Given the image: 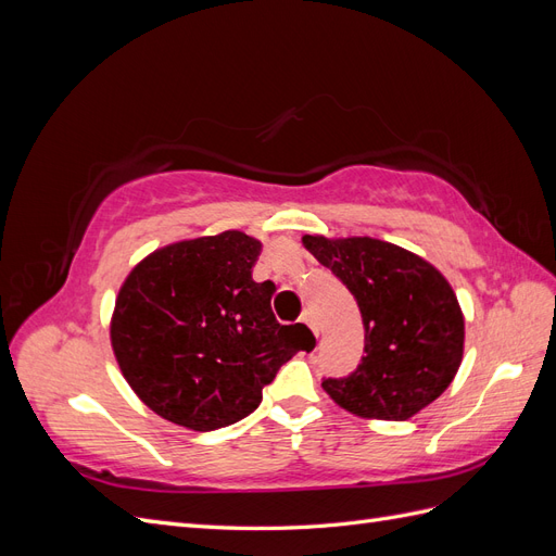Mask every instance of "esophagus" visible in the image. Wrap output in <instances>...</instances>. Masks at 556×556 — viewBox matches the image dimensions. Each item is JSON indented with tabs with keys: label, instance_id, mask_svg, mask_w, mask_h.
Wrapping results in <instances>:
<instances>
[{
	"label": "esophagus",
	"instance_id": "esophagus-1",
	"mask_svg": "<svg viewBox=\"0 0 556 556\" xmlns=\"http://www.w3.org/2000/svg\"><path fill=\"white\" fill-rule=\"evenodd\" d=\"M299 323H301V325H306V327H308V329L315 333V339H317V327H315V323H313V315H311L308 311H306L304 315H301Z\"/></svg>",
	"mask_w": 556,
	"mask_h": 556
}]
</instances>
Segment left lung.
<instances>
[{"instance_id": "left-lung-1", "label": "left lung", "mask_w": 556, "mask_h": 556, "mask_svg": "<svg viewBox=\"0 0 556 556\" xmlns=\"http://www.w3.org/2000/svg\"><path fill=\"white\" fill-rule=\"evenodd\" d=\"M357 299L364 323L359 368L323 390L336 406L403 422L439 399L464 359V313L447 278L415 252L371 237L301 239Z\"/></svg>"}]
</instances>
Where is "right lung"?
Returning a JSON list of instances; mask_svg holds the SVG:
<instances>
[{
	"label": "right lung",
	"instance_id": "add662e5",
	"mask_svg": "<svg viewBox=\"0 0 556 556\" xmlns=\"http://www.w3.org/2000/svg\"><path fill=\"white\" fill-rule=\"evenodd\" d=\"M260 252L262 241L227 229L162 245L123 280L111 348L160 417L192 431L239 422L299 352L294 327L274 317L276 285L252 280Z\"/></svg>",
	"mask_w": 556,
	"mask_h": 556
}]
</instances>
